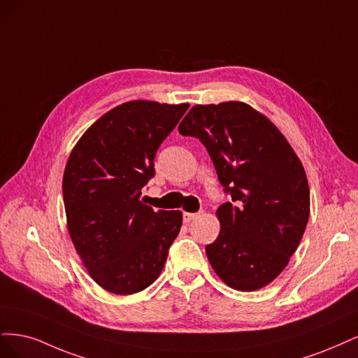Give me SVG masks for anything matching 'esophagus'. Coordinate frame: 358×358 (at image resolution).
I'll return each mask as SVG.
<instances>
[{
	"label": "esophagus",
	"mask_w": 358,
	"mask_h": 358,
	"mask_svg": "<svg viewBox=\"0 0 358 358\" xmlns=\"http://www.w3.org/2000/svg\"><path fill=\"white\" fill-rule=\"evenodd\" d=\"M196 217H198V214H194V213H182V222L190 223L192 220H194Z\"/></svg>",
	"instance_id": "34e87169"
}]
</instances>
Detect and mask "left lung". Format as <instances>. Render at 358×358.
I'll list each match as a JSON object with an SVG mask.
<instances>
[{"mask_svg":"<svg viewBox=\"0 0 358 358\" xmlns=\"http://www.w3.org/2000/svg\"><path fill=\"white\" fill-rule=\"evenodd\" d=\"M208 152L232 202L218 206L222 229L205 251L232 288L252 292L287 266L309 218V187L284 135L244 102L194 106L178 126Z\"/></svg>","mask_w":358,"mask_h":358,"instance_id":"left-lung-1","label":"left lung"}]
</instances>
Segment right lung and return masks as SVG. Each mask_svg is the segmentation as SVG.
<instances>
[{"label":"right lung","mask_w":358,"mask_h":358,"mask_svg":"<svg viewBox=\"0 0 358 358\" xmlns=\"http://www.w3.org/2000/svg\"><path fill=\"white\" fill-rule=\"evenodd\" d=\"M187 108L124 102L92 124L68 159V232L89 275L110 293L134 294L153 284L180 234L181 211H155L140 198L156 174L160 144Z\"/></svg>","instance_id":"right-lung-1"}]
</instances>
